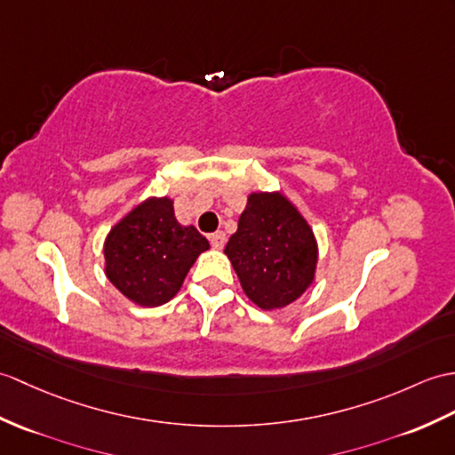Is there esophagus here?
Returning a JSON list of instances; mask_svg holds the SVG:
<instances>
[{
	"label": "esophagus",
	"instance_id": "1",
	"mask_svg": "<svg viewBox=\"0 0 455 455\" xmlns=\"http://www.w3.org/2000/svg\"><path fill=\"white\" fill-rule=\"evenodd\" d=\"M209 242L215 250H220V248H225V244H227V235L223 230H217V232H213V235H209Z\"/></svg>",
	"mask_w": 455,
	"mask_h": 455
}]
</instances>
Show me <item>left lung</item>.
Listing matches in <instances>:
<instances>
[{
    "mask_svg": "<svg viewBox=\"0 0 455 455\" xmlns=\"http://www.w3.org/2000/svg\"><path fill=\"white\" fill-rule=\"evenodd\" d=\"M248 299L263 310L297 300L314 279L318 248L308 223L281 194H251L225 248Z\"/></svg>",
    "mask_w": 455,
    "mask_h": 455,
    "instance_id": "obj_1",
    "label": "left lung"
}]
</instances>
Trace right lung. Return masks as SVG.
Wrapping results in <instances>:
<instances>
[{
  "mask_svg": "<svg viewBox=\"0 0 455 455\" xmlns=\"http://www.w3.org/2000/svg\"><path fill=\"white\" fill-rule=\"evenodd\" d=\"M207 248L205 236L178 223L171 199L151 197L110 230L104 242L107 277L130 300L161 306L180 291Z\"/></svg>",
  "mask_w": 455,
  "mask_h": 455,
  "instance_id": "add662e5",
  "label": "right lung"
}]
</instances>
